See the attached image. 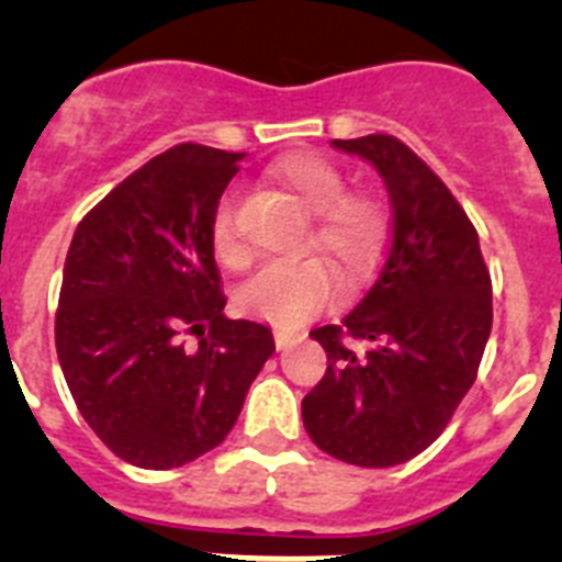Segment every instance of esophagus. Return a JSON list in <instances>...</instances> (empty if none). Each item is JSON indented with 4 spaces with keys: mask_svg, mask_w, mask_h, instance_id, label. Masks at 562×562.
<instances>
[{
    "mask_svg": "<svg viewBox=\"0 0 562 562\" xmlns=\"http://www.w3.org/2000/svg\"><path fill=\"white\" fill-rule=\"evenodd\" d=\"M290 342H295V337L286 335L284 329H276V346H278V349H286Z\"/></svg>",
    "mask_w": 562,
    "mask_h": 562,
    "instance_id": "obj_1",
    "label": "esophagus"
}]
</instances>
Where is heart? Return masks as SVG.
Listing matches in <instances>:
<instances>
[{
    "label": "heart",
    "mask_w": 562,
    "mask_h": 562,
    "mask_svg": "<svg viewBox=\"0 0 562 562\" xmlns=\"http://www.w3.org/2000/svg\"><path fill=\"white\" fill-rule=\"evenodd\" d=\"M272 180L315 216L310 245L329 258L346 284H362L380 265L389 238V213L380 200L366 191H346V173L324 154H290L272 166ZM211 236L222 265H245L247 250L238 238L231 202H222L216 211ZM335 295L337 276L324 258H301L265 265L238 286L236 297L247 315L292 329L306 324Z\"/></svg>",
    "instance_id": "obj_1"
}]
</instances>
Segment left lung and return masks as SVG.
I'll use <instances>...</instances> for the list:
<instances>
[{
    "instance_id": "obj_1",
    "label": "left lung",
    "mask_w": 562,
    "mask_h": 562,
    "mask_svg": "<svg viewBox=\"0 0 562 562\" xmlns=\"http://www.w3.org/2000/svg\"><path fill=\"white\" fill-rule=\"evenodd\" d=\"M331 146L380 171L394 238L342 324L310 331L329 369L301 414L324 453L394 467L430 448L473 389L493 329V281L464 207L405 143L366 134ZM342 336L369 341L367 355L357 358Z\"/></svg>"
}]
</instances>
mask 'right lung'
I'll return each mask as SVG.
<instances>
[{"label": "right lung", "instance_id": "1", "mask_svg": "<svg viewBox=\"0 0 562 562\" xmlns=\"http://www.w3.org/2000/svg\"><path fill=\"white\" fill-rule=\"evenodd\" d=\"M245 154L180 143L128 173L78 225L56 351L98 439L143 470L200 459L236 425L272 331L225 317L213 220ZM182 334H196L188 350Z\"/></svg>", "mask_w": 562, "mask_h": 562}]
</instances>
